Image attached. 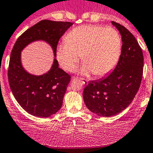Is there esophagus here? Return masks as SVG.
<instances>
[{"instance_id":"1","label":"esophagus","mask_w":153,"mask_h":153,"mask_svg":"<svg viewBox=\"0 0 153 153\" xmlns=\"http://www.w3.org/2000/svg\"><path fill=\"white\" fill-rule=\"evenodd\" d=\"M76 79V78H74V79ZM79 80H80L81 82H82V83L84 84V85H85V84L88 83V81H87L86 79H80Z\"/></svg>"}]
</instances>
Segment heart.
Listing matches in <instances>:
<instances>
[{
  "label": "heart",
  "mask_w": 153,
  "mask_h": 153,
  "mask_svg": "<svg viewBox=\"0 0 153 153\" xmlns=\"http://www.w3.org/2000/svg\"><path fill=\"white\" fill-rule=\"evenodd\" d=\"M65 41L58 45L56 58L67 71H73L82 56L80 74L102 76L113 71L121 53L122 39L113 27L85 25L72 29Z\"/></svg>",
  "instance_id": "obj_1"
}]
</instances>
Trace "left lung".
Segmentation results:
<instances>
[{
    "instance_id": "left-lung-1",
    "label": "left lung",
    "mask_w": 153,
    "mask_h": 153,
    "mask_svg": "<svg viewBox=\"0 0 153 153\" xmlns=\"http://www.w3.org/2000/svg\"><path fill=\"white\" fill-rule=\"evenodd\" d=\"M111 23L122 36L119 62L105 77L88 82L82 95L87 108L103 117L115 116L130 105L139 90L143 71V52L137 40L124 26Z\"/></svg>"
}]
</instances>
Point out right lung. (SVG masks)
Returning <instances> with one entry per match:
<instances>
[{
    "label": "right lung",
    "mask_w": 153,
    "mask_h": 153,
    "mask_svg": "<svg viewBox=\"0 0 153 153\" xmlns=\"http://www.w3.org/2000/svg\"><path fill=\"white\" fill-rule=\"evenodd\" d=\"M71 25L73 23L70 22L42 20L25 30L13 48L9 63V84L17 102L29 114L46 118L62 107L71 76L59 68L56 48L61 37ZM39 40L51 46L55 59L48 72L37 76L23 68L21 52L27 45Z\"/></svg>",
    "instance_id": "right-lung-1"
}]
</instances>
